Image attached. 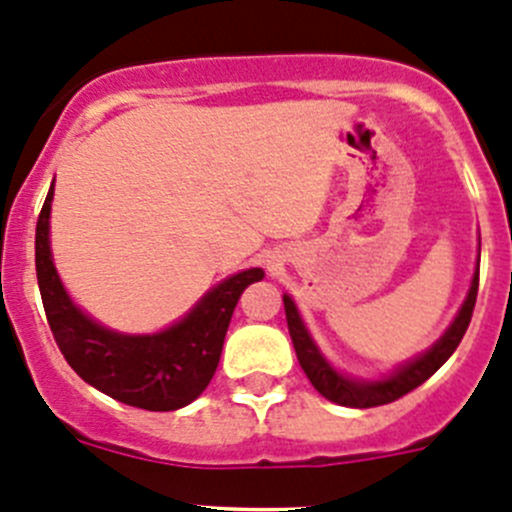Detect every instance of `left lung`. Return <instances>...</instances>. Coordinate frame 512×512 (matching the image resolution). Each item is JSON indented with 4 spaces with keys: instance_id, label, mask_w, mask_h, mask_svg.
Masks as SVG:
<instances>
[{
    "instance_id": "left-lung-1",
    "label": "left lung",
    "mask_w": 512,
    "mask_h": 512,
    "mask_svg": "<svg viewBox=\"0 0 512 512\" xmlns=\"http://www.w3.org/2000/svg\"><path fill=\"white\" fill-rule=\"evenodd\" d=\"M478 297V272L473 275L471 289H468V297L463 302L461 312L453 319L451 327L446 329L441 339L428 349L426 354L416 356L409 364L399 366L391 376L381 381H356L347 379V376L337 374L332 369L327 359H324L322 352L317 349V344L309 337L307 327H304L302 317H299L297 307H294L292 297L285 294V314H287V327L289 337H292L294 352H297L299 366L304 369L307 379L312 381L314 389L324 396V399L334 401L339 406H349V409H371V406H384L391 404V401L401 399L409 391H414L416 386H421L423 381L431 379L438 369L448 361V356L456 352V347L461 344L463 334H466L468 324H471L473 307H476Z\"/></svg>"
}]
</instances>
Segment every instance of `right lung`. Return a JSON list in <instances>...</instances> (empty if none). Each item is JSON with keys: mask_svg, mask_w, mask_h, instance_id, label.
<instances>
[{"mask_svg": "<svg viewBox=\"0 0 512 512\" xmlns=\"http://www.w3.org/2000/svg\"><path fill=\"white\" fill-rule=\"evenodd\" d=\"M54 183L36 220V280L51 334L71 369L121 404L175 411L198 399L218 369L237 299L260 282V267L237 272L210 289L178 324L158 334H118L86 317L61 285L49 247Z\"/></svg>", "mask_w": 512, "mask_h": 512, "instance_id": "add662e5", "label": "right lung"}]
</instances>
